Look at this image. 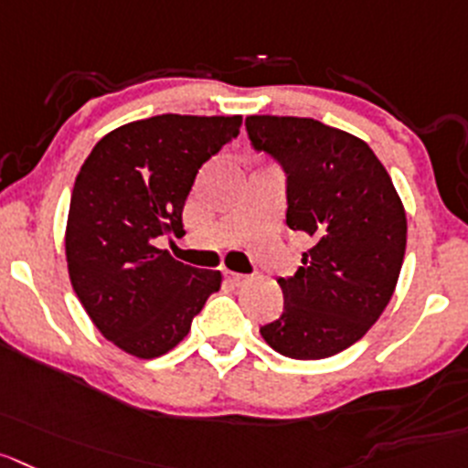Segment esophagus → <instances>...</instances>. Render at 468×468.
Masks as SVG:
<instances>
[{
	"label": "esophagus",
	"instance_id": "obj_1",
	"mask_svg": "<svg viewBox=\"0 0 468 468\" xmlns=\"http://www.w3.org/2000/svg\"><path fill=\"white\" fill-rule=\"evenodd\" d=\"M227 280H229L231 284H237V287H241V284H246L248 282V275H243V273H234V271H227Z\"/></svg>",
	"mask_w": 468,
	"mask_h": 468
}]
</instances>
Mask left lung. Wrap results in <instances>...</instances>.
Returning a JSON list of instances; mask_svg holds the SVG:
<instances>
[{
	"label": "left lung",
	"mask_w": 468,
	"mask_h": 468,
	"mask_svg": "<svg viewBox=\"0 0 468 468\" xmlns=\"http://www.w3.org/2000/svg\"><path fill=\"white\" fill-rule=\"evenodd\" d=\"M255 151L287 176V225L313 246L280 278L284 310L260 328L278 354L317 360L358 342L381 317L407 248L402 199L358 137L303 117L246 119Z\"/></svg>",
	"instance_id": "1"
}]
</instances>
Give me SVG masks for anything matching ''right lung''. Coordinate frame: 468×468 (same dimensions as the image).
<instances>
[{
    "instance_id": "obj_1",
    "label": "right lung",
    "mask_w": 468,
    "mask_h": 468,
    "mask_svg": "<svg viewBox=\"0 0 468 468\" xmlns=\"http://www.w3.org/2000/svg\"><path fill=\"white\" fill-rule=\"evenodd\" d=\"M241 117L158 114L108 133L70 195L66 261L96 328L137 358L175 349L220 289V271L193 269L160 237L184 234V204L199 167L239 135Z\"/></svg>"
}]
</instances>
